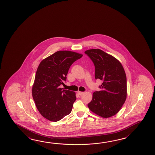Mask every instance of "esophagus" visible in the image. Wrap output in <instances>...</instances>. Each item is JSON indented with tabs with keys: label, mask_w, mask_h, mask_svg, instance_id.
<instances>
[{
	"label": "esophagus",
	"mask_w": 155,
	"mask_h": 155,
	"mask_svg": "<svg viewBox=\"0 0 155 155\" xmlns=\"http://www.w3.org/2000/svg\"><path fill=\"white\" fill-rule=\"evenodd\" d=\"M78 94L80 95H83V94H84V92H81V91H78Z\"/></svg>",
	"instance_id": "obj_1"
}]
</instances>
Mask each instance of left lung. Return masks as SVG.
I'll use <instances>...</instances> for the list:
<instances>
[{"label":"left lung","mask_w":155,"mask_h":155,"mask_svg":"<svg viewBox=\"0 0 155 155\" xmlns=\"http://www.w3.org/2000/svg\"><path fill=\"white\" fill-rule=\"evenodd\" d=\"M95 66V79L102 80L101 90L92 94L89 109L103 118L119 112L127 97V81L121 63L115 57L99 49L85 51Z\"/></svg>","instance_id":"1"}]
</instances>
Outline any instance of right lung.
<instances>
[{"mask_svg": "<svg viewBox=\"0 0 155 155\" xmlns=\"http://www.w3.org/2000/svg\"><path fill=\"white\" fill-rule=\"evenodd\" d=\"M81 54L58 51L43 59L36 70L32 95L40 114L48 120L56 122L69 115L76 100L74 91L63 90L59 86L66 81L73 63Z\"/></svg>", "mask_w": 155, "mask_h": 155, "instance_id": "obj_1", "label": "right lung"}]
</instances>
